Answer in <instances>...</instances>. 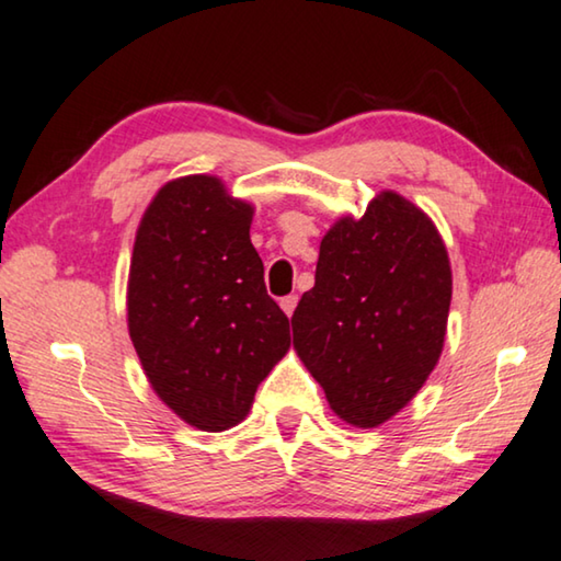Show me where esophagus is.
<instances>
[{"instance_id":"34e87169","label":"esophagus","mask_w":561,"mask_h":561,"mask_svg":"<svg viewBox=\"0 0 561 561\" xmlns=\"http://www.w3.org/2000/svg\"><path fill=\"white\" fill-rule=\"evenodd\" d=\"M282 309L284 312H287L289 317H291V312H295V307H297V295H289V297H282Z\"/></svg>"}]
</instances>
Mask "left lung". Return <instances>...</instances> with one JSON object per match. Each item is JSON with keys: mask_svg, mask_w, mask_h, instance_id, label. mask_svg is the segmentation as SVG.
<instances>
[{"mask_svg": "<svg viewBox=\"0 0 561 561\" xmlns=\"http://www.w3.org/2000/svg\"><path fill=\"white\" fill-rule=\"evenodd\" d=\"M450 284L436 227L392 191L324 233L291 342L342 421L375 428L411 403L440 357Z\"/></svg>", "mask_w": 561, "mask_h": 561, "instance_id": "8db88e82", "label": "left lung"}]
</instances>
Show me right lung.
Instances as JSON below:
<instances>
[{"label":"right lung","instance_id":"add662e5","mask_svg":"<svg viewBox=\"0 0 561 561\" xmlns=\"http://www.w3.org/2000/svg\"><path fill=\"white\" fill-rule=\"evenodd\" d=\"M249 224L252 206L219 179L186 175L158 191L133 247V347L158 398L201 431L237 425L289 350Z\"/></svg>","mask_w":561,"mask_h":561}]
</instances>
